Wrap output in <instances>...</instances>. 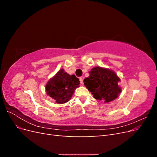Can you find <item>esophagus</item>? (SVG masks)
<instances>
[{"label":"esophagus","instance_id":"1","mask_svg":"<svg viewBox=\"0 0 157 157\" xmlns=\"http://www.w3.org/2000/svg\"><path fill=\"white\" fill-rule=\"evenodd\" d=\"M80 84H83V78H82V77H80Z\"/></svg>","mask_w":157,"mask_h":157}]
</instances>
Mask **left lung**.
I'll use <instances>...</instances> for the list:
<instances>
[{"instance_id":"left-lung-1","label":"left lung","mask_w":157,"mask_h":157,"mask_svg":"<svg viewBox=\"0 0 157 157\" xmlns=\"http://www.w3.org/2000/svg\"><path fill=\"white\" fill-rule=\"evenodd\" d=\"M90 76L84 80V84L94 98L105 103L115 99L121 92L118 82L120 79L113 71L99 67L92 68Z\"/></svg>"}]
</instances>
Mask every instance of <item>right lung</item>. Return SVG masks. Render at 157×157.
I'll use <instances>...</instances> for the list:
<instances>
[{"mask_svg":"<svg viewBox=\"0 0 157 157\" xmlns=\"http://www.w3.org/2000/svg\"><path fill=\"white\" fill-rule=\"evenodd\" d=\"M79 84V79L75 75H69L61 69L47 83L46 93L56 103H64L71 99Z\"/></svg>","mask_w":157,"mask_h":157,"instance_id":"1","label":"right lung"}]
</instances>
